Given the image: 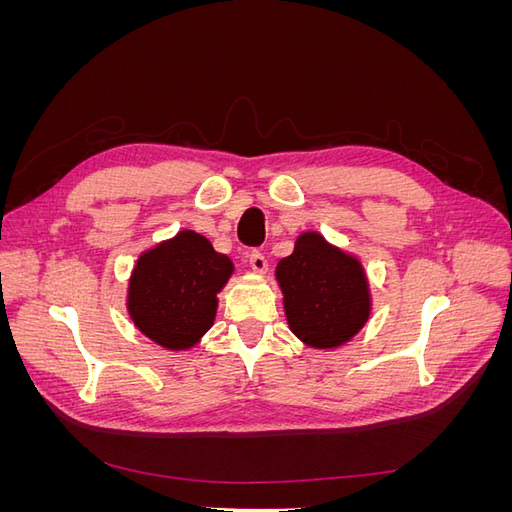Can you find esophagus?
Instances as JSON below:
<instances>
[{"mask_svg": "<svg viewBox=\"0 0 512 512\" xmlns=\"http://www.w3.org/2000/svg\"><path fill=\"white\" fill-rule=\"evenodd\" d=\"M250 267H252L254 273H265L267 267H269V262H267L265 254H260L258 250H254V252L250 254Z\"/></svg>", "mask_w": 512, "mask_h": 512, "instance_id": "esophagus-1", "label": "esophagus"}]
</instances>
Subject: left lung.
Masks as SVG:
<instances>
[{
    "label": "left lung",
    "mask_w": 512,
    "mask_h": 512,
    "mask_svg": "<svg viewBox=\"0 0 512 512\" xmlns=\"http://www.w3.org/2000/svg\"><path fill=\"white\" fill-rule=\"evenodd\" d=\"M290 331L312 348H337L363 329L369 318V284L361 262L303 232L294 252L277 262Z\"/></svg>",
    "instance_id": "8db88e82"
}]
</instances>
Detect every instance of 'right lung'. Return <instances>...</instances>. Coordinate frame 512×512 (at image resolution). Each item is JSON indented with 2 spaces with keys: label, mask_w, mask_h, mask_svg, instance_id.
<instances>
[{
  "label": "right lung",
  "mask_w": 512,
  "mask_h": 512,
  "mask_svg": "<svg viewBox=\"0 0 512 512\" xmlns=\"http://www.w3.org/2000/svg\"><path fill=\"white\" fill-rule=\"evenodd\" d=\"M232 269L203 235L181 230L138 258L128 288L130 318L162 348L188 350L211 329Z\"/></svg>",
  "instance_id": "right-lung-1"
}]
</instances>
